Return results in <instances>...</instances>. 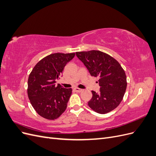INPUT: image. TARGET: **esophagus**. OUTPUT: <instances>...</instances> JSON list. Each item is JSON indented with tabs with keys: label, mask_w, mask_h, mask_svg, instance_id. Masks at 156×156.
I'll use <instances>...</instances> for the list:
<instances>
[{
	"label": "esophagus",
	"mask_w": 156,
	"mask_h": 156,
	"mask_svg": "<svg viewBox=\"0 0 156 156\" xmlns=\"http://www.w3.org/2000/svg\"><path fill=\"white\" fill-rule=\"evenodd\" d=\"M74 90H75V92H82V91L83 90V89L79 88H74Z\"/></svg>",
	"instance_id": "34e87169"
}]
</instances>
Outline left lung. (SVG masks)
Returning <instances> with one entry per match:
<instances>
[{"label": "left lung", "instance_id": "1", "mask_svg": "<svg viewBox=\"0 0 156 156\" xmlns=\"http://www.w3.org/2000/svg\"><path fill=\"white\" fill-rule=\"evenodd\" d=\"M76 55L92 76L99 78L100 92L92 91L88 106L100 114L114 110L121 103L127 87L124 69L115 58L100 51L76 52Z\"/></svg>", "mask_w": 156, "mask_h": 156}]
</instances>
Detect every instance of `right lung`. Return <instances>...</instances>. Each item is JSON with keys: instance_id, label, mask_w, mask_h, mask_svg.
I'll return each mask as SVG.
<instances>
[{"instance_id": "right-lung-1", "label": "right lung", "mask_w": 156, "mask_h": 156, "mask_svg": "<svg viewBox=\"0 0 156 156\" xmlns=\"http://www.w3.org/2000/svg\"><path fill=\"white\" fill-rule=\"evenodd\" d=\"M75 55V53L51 54L40 60L29 75L28 97L36 112L44 119L55 120L66 109L72 89L56 83Z\"/></svg>"}]
</instances>
